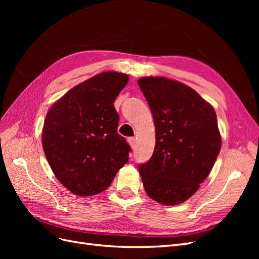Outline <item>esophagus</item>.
<instances>
[{
	"instance_id": "esophagus-1",
	"label": "esophagus",
	"mask_w": 259,
	"mask_h": 259,
	"mask_svg": "<svg viewBox=\"0 0 259 259\" xmlns=\"http://www.w3.org/2000/svg\"><path fill=\"white\" fill-rule=\"evenodd\" d=\"M128 144L132 148H135V145H136V138L135 137H130L128 138Z\"/></svg>"
}]
</instances>
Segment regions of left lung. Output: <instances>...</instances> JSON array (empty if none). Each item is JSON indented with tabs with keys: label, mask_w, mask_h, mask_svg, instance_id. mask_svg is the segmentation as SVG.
Wrapping results in <instances>:
<instances>
[{
	"label": "left lung",
	"mask_w": 259,
	"mask_h": 259,
	"mask_svg": "<svg viewBox=\"0 0 259 259\" xmlns=\"http://www.w3.org/2000/svg\"><path fill=\"white\" fill-rule=\"evenodd\" d=\"M138 85L155 126L153 154L139 164V174L152 200L176 205L198 191L221 151L216 112L197 92L178 81L146 76Z\"/></svg>",
	"instance_id": "8db88e82"
}]
</instances>
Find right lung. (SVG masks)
Returning a JSON list of instances; mask_svg holds the SVG:
<instances>
[{"label": "right lung", "instance_id": "1", "mask_svg": "<svg viewBox=\"0 0 259 259\" xmlns=\"http://www.w3.org/2000/svg\"><path fill=\"white\" fill-rule=\"evenodd\" d=\"M127 82L124 73L96 74L67 92L46 114L45 156L55 176L76 195L106 190L128 162L131 147L117 134L119 114L113 106Z\"/></svg>", "mask_w": 259, "mask_h": 259}]
</instances>
